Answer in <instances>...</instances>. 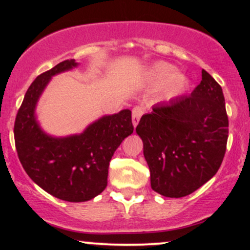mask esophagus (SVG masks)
Returning <instances> with one entry per match:
<instances>
[{
	"mask_svg": "<svg viewBox=\"0 0 250 250\" xmlns=\"http://www.w3.org/2000/svg\"><path fill=\"white\" fill-rule=\"evenodd\" d=\"M143 114V110L140 107H135L133 109V115H131V120H133V125L134 127H136L137 123L140 121V117L142 116Z\"/></svg>",
	"mask_w": 250,
	"mask_h": 250,
	"instance_id": "1",
	"label": "esophagus"
}]
</instances>
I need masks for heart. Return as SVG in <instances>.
I'll list each match as a JSON object with an SVG mask.
<instances>
[{"label":"heart","instance_id":"1","mask_svg":"<svg viewBox=\"0 0 250 250\" xmlns=\"http://www.w3.org/2000/svg\"><path fill=\"white\" fill-rule=\"evenodd\" d=\"M146 80L154 87L161 85V96L166 100L176 99L188 90V76L181 71H175L174 67L169 63L157 62L148 68Z\"/></svg>","mask_w":250,"mask_h":250}]
</instances>
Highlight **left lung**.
I'll use <instances>...</instances> for the list:
<instances>
[{"label":"left lung","instance_id":"left-lung-1","mask_svg":"<svg viewBox=\"0 0 250 250\" xmlns=\"http://www.w3.org/2000/svg\"><path fill=\"white\" fill-rule=\"evenodd\" d=\"M153 190L187 196L219 170L228 140L222 88L205 69L190 96L157 103L136 127Z\"/></svg>","mask_w":250,"mask_h":250}]
</instances>
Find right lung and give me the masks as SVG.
Instances as JSON below:
<instances>
[{"instance_id":"add662e5","label":"right lung","mask_w":250,"mask_h":250,"mask_svg":"<svg viewBox=\"0 0 250 250\" xmlns=\"http://www.w3.org/2000/svg\"><path fill=\"white\" fill-rule=\"evenodd\" d=\"M77 65L75 60H67L37 76L14 125L17 155L25 173L43 190L68 202H84L104 190L109 162L134 130L129 109L103 115L80 134L57 137L43 130L36 116L40 97L51 77Z\"/></svg>"}]
</instances>
